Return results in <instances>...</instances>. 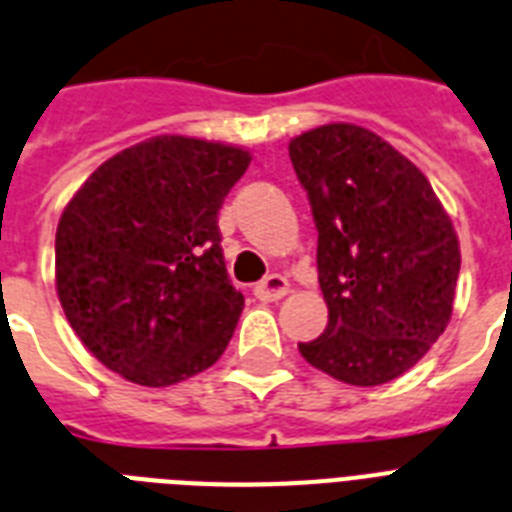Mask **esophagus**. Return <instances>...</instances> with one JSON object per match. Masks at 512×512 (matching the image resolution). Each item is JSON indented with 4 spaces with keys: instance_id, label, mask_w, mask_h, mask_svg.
Masks as SVG:
<instances>
[{
    "instance_id": "obj_1",
    "label": "esophagus",
    "mask_w": 512,
    "mask_h": 512,
    "mask_svg": "<svg viewBox=\"0 0 512 512\" xmlns=\"http://www.w3.org/2000/svg\"><path fill=\"white\" fill-rule=\"evenodd\" d=\"M252 292H255V297L260 302H276V299H284L289 294V281L284 276H278V273H270Z\"/></svg>"
}]
</instances>
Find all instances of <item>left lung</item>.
<instances>
[{
	"label": "left lung",
	"mask_w": 512,
	"mask_h": 512,
	"mask_svg": "<svg viewBox=\"0 0 512 512\" xmlns=\"http://www.w3.org/2000/svg\"><path fill=\"white\" fill-rule=\"evenodd\" d=\"M318 228L328 326L299 344L352 386L410 371L450 323L460 244L429 178L373 131L328 123L289 141Z\"/></svg>",
	"instance_id": "obj_1"
}]
</instances>
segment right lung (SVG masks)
Segmentation results:
<instances>
[{
	"label": "right lung",
	"mask_w": 512,
	"mask_h": 512,
	"mask_svg": "<svg viewBox=\"0 0 512 512\" xmlns=\"http://www.w3.org/2000/svg\"><path fill=\"white\" fill-rule=\"evenodd\" d=\"M249 160L220 141L152 136L102 162L62 210L57 297L110 371L170 386L223 355L244 297L228 281L218 210Z\"/></svg>",
	"instance_id": "obj_1"
}]
</instances>
